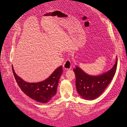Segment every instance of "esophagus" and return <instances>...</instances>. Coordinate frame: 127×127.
<instances>
[{
	"label": "esophagus",
	"mask_w": 127,
	"mask_h": 127,
	"mask_svg": "<svg viewBox=\"0 0 127 127\" xmlns=\"http://www.w3.org/2000/svg\"><path fill=\"white\" fill-rule=\"evenodd\" d=\"M71 63L70 60H69V59H67L65 62H64L63 64V68L64 69H65V70H67V69H69L71 68Z\"/></svg>",
	"instance_id": "34e87169"
}]
</instances>
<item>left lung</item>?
<instances>
[{
  "label": "left lung",
  "instance_id": "8db88e82",
  "mask_svg": "<svg viewBox=\"0 0 127 127\" xmlns=\"http://www.w3.org/2000/svg\"><path fill=\"white\" fill-rule=\"evenodd\" d=\"M118 59L110 71L99 76H91L86 74L79 67L73 69L76 77L77 93L86 100H92L99 97L111 82L115 74Z\"/></svg>",
  "mask_w": 127,
  "mask_h": 127
}]
</instances>
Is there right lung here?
I'll return each instance as SVG.
<instances>
[{"mask_svg": "<svg viewBox=\"0 0 127 127\" xmlns=\"http://www.w3.org/2000/svg\"><path fill=\"white\" fill-rule=\"evenodd\" d=\"M12 69L16 82L22 91L31 99L43 103L50 101L56 95L59 80L63 72L62 66H61L45 81L37 83H28L16 75L13 66Z\"/></svg>", "mask_w": 127, "mask_h": 127, "instance_id": "1", "label": "right lung"}]
</instances>
